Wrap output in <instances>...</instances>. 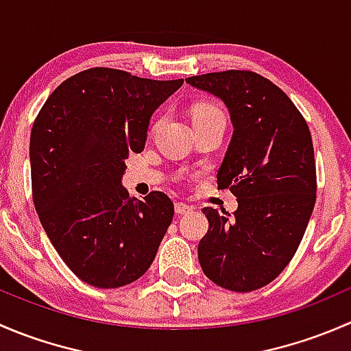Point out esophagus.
Segmentation results:
<instances>
[{
  "label": "esophagus",
  "instance_id": "obj_1",
  "mask_svg": "<svg viewBox=\"0 0 351 351\" xmlns=\"http://www.w3.org/2000/svg\"><path fill=\"white\" fill-rule=\"evenodd\" d=\"M193 208L190 207L189 204H185V202H176L175 204V212L178 215H183V214H190V212H192Z\"/></svg>",
  "mask_w": 351,
  "mask_h": 351
}]
</instances>
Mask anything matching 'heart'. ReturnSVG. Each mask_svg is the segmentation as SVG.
Returning a JSON list of instances; mask_svg holds the SVG:
<instances>
[{"instance_id": "1", "label": "heart", "mask_w": 351, "mask_h": 351, "mask_svg": "<svg viewBox=\"0 0 351 351\" xmlns=\"http://www.w3.org/2000/svg\"><path fill=\"white\" fill-rule=\"evenodd\" d=\"M210 115H222V117H224V113H222L221 108H217L215 105H210V104H200V105H197L195 108H193V119H198V117H210ZM159 123H161V119L156 120L154 125H153V130L158 129Z\"/></svg>"}]
</instances>
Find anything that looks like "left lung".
Segmentation results:
<instances>
[{
  "label": "left lung",
  "mask_w": 351,
  "mask_h": 351,
  "mask_svg": "<svg viewBox=\"0 0 351 351\" xmlns=\"http://www.w3.org/2000/svg\"><path fill=\"white\" fill-rule=\"evenodd\" d=\"M186 83L221 98L234 127L217 186L231 190L239 207L232 217L204 208L208 231L198 261L222 289H261L290 263L316 204L309 127L284 91L253 71L207 73Z\"/></svg>",
  "instance_id": "obj_1"
}]
</instances>
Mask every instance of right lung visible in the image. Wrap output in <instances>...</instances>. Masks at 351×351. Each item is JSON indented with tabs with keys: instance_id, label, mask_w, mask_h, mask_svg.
Listing matches in <instances>:
<instances>
[{
	"instance_id": "add662e5",
	"label": "right lung",
	"mask_w": 351,
	"mask_h": 351,
	"mask_svg": "<svg viewBox=\"0 0 351 351\" xmlns=\"http://www.w3.org/2000/svg\"><path fill=\"white\" fill-rule=\"evenodd\" d=\"M182 84L91 67L62 81L35 119V210L59 256L86 284H132L153 263L175 207L162 192L130 198L122 175L129 154L143 153L153 112Z\"/></svg>"
}]
</instances>
